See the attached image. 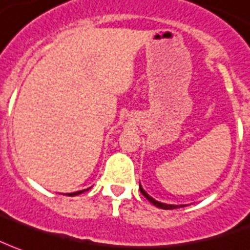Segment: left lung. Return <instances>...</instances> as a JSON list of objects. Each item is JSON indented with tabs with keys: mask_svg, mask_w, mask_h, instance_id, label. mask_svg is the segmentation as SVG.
Here are the masks:
<instances>
[{
	"mask_svg": "<svg viewBox=\"0 0 250 250\" xmlns=\"http://www.w3.org/2000/svg\"><path fill=\"white\" fill-rule=\"evenodd\" d=\"M139 190H141V193L144 194V196L146 197L147 200L150 201V203L153 204V205H156L157 208H161V209H175V208H182V207H185V205H172V204H164V203H160V201H157V200H154L153 197H150L149 194H147L145 190L142 189V186L139 185Z\"/></svg>",
	"mask_w": 250,
	"mask_h": 250,
	"instance_id": "1",
	"label": "left lung"
}]
</instances>
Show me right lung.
I'll return each mask as SVG.
<instances>
[{
  "label": "right lung",
  "mask_w": 250,
  "mask_h": 250,
  "mask_svg": "<svg viewBox=\"0 0 250 250\" xmlns=\"http://www.w3.org/2000/svg\"><path fill=\"white\" fill-rule=\"evenodd\" d=\"M90 189V188H89ZM89 189H84V190H89ZM84 190H81V191H75V193H68V196H78V194H81V193H83V191H84Z\"/></svg>",
  "instance_id": "right-lung-1"
}]
</instances>
